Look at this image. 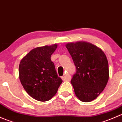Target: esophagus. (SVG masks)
Listing matches in <instances>:
<instances>
[{"label":"esophagus","mask_w":122,"mask_h":122,"mask_svg":"<svg viewBox=\"0 0 122 122\" xmlns=\"http://www.w3.org/2000/svg\"><path fill=\"white\" fill-rule=\"evenodd\" d=\"M62 79L63 81H70L71 80V76L68 74H66L62 76Z\"/></svg>","instance_id":"esophagus-1"}]
</instances>
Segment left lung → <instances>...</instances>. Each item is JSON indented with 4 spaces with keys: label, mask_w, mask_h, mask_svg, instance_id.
<instances>
[{
    "label": "left lung",
    "mask_w": 122,
    "mask_h": 122,
    "mask_svg": "<svg viewBox=\"0 0 122 122\" xmlns=\"http://www.w3.org/2000/svg\"><path fill=\"white\" fill-rule=\"evenodd\" d=\"M66 46L77 70L71 80L76 96L83 102L96 99L109 80V64L104 52L86 42L68 43Z\"/></svg>",
    "instance_id": "8db88e82"
}]
</instances>
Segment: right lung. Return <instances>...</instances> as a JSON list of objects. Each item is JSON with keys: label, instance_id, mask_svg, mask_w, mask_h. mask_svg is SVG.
I'll list each match as a JSON object with an SVG mask.
<instances>
[{"label": "right lung", "instance_id": "obj_1", "mask_svg": "<svg viewBox=\"0 0 122 122\" xmlns=\"http://www.w3.org/2000/svg\"><path fill=\"white\" fill-rule=\"evenodd\" d=\"M56 48L57 45L54 44L33 49L19 64L20 83L27 93L38 101L52 99L62 82L51 60Z\"/></svg>", "mask_w": 122, "mask_h": 122}]
</instances>
